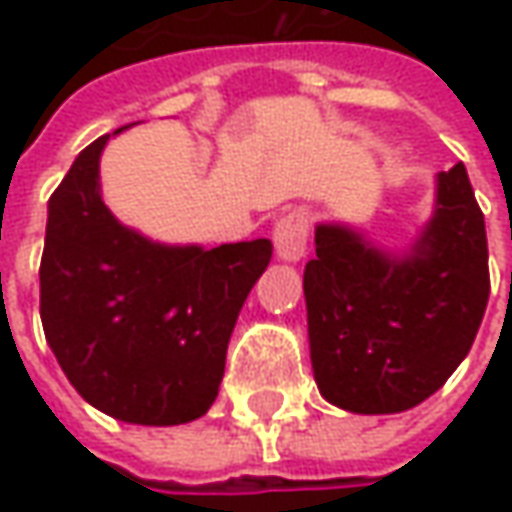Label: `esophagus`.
Masks as SVG:
<instances>
[{
  "label": "esophagus",
  "instance_id": "obj_1",
  "mask_svg": "<svg viewBox=\"0 0 512 512\" xmlns=\"http://www.w3.org/2000/svg\"><path fill=\"white\" fill-rule=\"evenodd\" d=\"M307 236H310V222L302 210H290L273 227V245L276 256L285 262H299L307 250Z\"/></svg>",
  "mask_w": 512,
  "mask_h": 512
}]
</instances>
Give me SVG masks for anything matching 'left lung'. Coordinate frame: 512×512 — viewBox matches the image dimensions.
Returning a JSON list of instances; mask_svg holds the SVG:
<instances>
[{"instance_id": "obj_1", "label": "left lung", "mask_w": 512, "mask_h": 512, "mask_svg": "<svg viewBox=\"0 0 512 512\" xmlns=\"http://www.w3.org/2000/svg\"><path fill=\"white\" fill-rule=\"evenodd\" d=\"M487 296L484 213L462 162L436 176L433 219L410 253L319 225L305 302L322 396L367 416L422 404L470 353Z\"/></svg>"}]
</instances>
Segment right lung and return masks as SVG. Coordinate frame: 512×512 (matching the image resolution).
Segmentation results:
<instances>
[{
	"label": "right lung",
	"mask_w": 512,
	"mask_h": 512,
	"mask_svg": "<svg viewBox=\"0 0 512 512\" xmlns=\"http://www.w3.org/2000/svg\"><path fill=\"white\" fill-rule=\"evenodd\" d=\"M108 139L76 156L48 202L45 339L96 410L150 427L193 422L219 396L230 333L273 245L168 247L119 225L99 193Z\"/></svg>",
	"instance_id": "1"
}]
</instances>
